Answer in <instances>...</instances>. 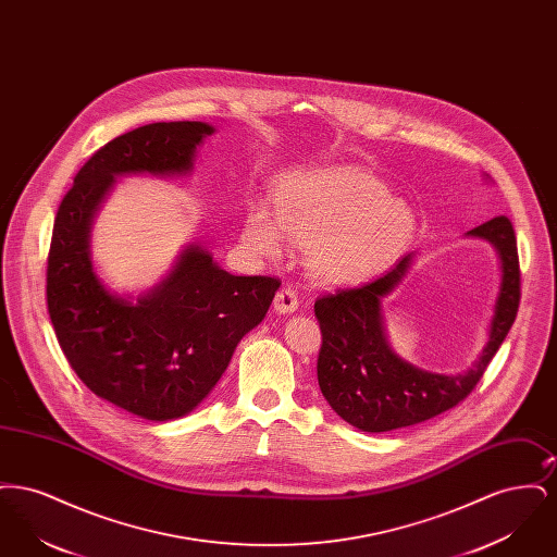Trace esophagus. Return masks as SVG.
Listing matches in <instances>:
<instances>
[{
	"instance_id": "1",
	"label": "esophagus",
	"mask_w": 557,
	"mask_h": 557,
	"mask_svg": "<svg viewBox=\"0 0 557 557\" xmlns=\"http://www.w3.org/2000/svg\"><path fill=\"white\" fill-rule=\"evenodd\" d=\"M273 309H275V313H280V315H288L292 311H296L298 309V296H296V290H292V288H282V290L275 294V300H273Z\"/></svg>"
}]
</instances>
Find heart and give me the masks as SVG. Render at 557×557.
<instances>
[{
    "instance_id": "1",
    "label": "heart",
    "mask_w": 557,
    "mask_h": 557,
    "mask_svg": "<svg viewBox=\"0 0 557 557\" xmlns=\"http://www.w3.org/2000/svg\"><path fill=\"white\" fill-rule=\"evenodd\" d=\"M275 216L248 212L246 246L277 259L286 239L305 244L309 273L330 286L363 282L393 265L416 234V214L384 182L359 169H311L284 175L273 191Z\"/></svg>"
}]
</instances>
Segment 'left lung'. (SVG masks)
<instances>
[{
	"instance_id": "1",
	"label": "left lung",
	"mask_w": 557,
	"mask_h": 557,
	"mask_svg": "<svg viewBox=\"0 0 557 557\" xmlns=\"http://www.w3.org/2000/svg\"><path fill=\"white\" fill-rule=\"evenodd\" d=\"M491 242L502 261V286L491 319L488 343L463 373H434L411 366L391 348L384 332L382 298L411 269L405 255L382 277L357 288L321 294L315 318L321 327L319 388L330 407L363 432H388L425 422L468 397L505 341L520 305V261L511 221L495 216L468 232Z\"/></svg>"
}]
</instances>
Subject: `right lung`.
Listing matches in <instances>:
<instances>
[{
  "label": "right lung",
  "mask_w": 557,
  "mask_h": 557,
  "mask_svg": "<svg viewBox=\"0 0 557 557\" xmlns=\"http://www.w3.org/2000/svg\"><path fill=\"white\" fill-rule=\"evenodd\" d=\"M212 133L175 121L114 137L81 166L53 221L46 292L60 348L94 395L152 422L182 418L211 393L282 282L232 275L189 244L159 286L132 302L94 271L89 232L116 177L187 175Z\"/></svg>",
  "instance_id": "add662e5"
}]
</instances>
